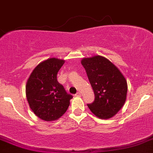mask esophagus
<instances>
[{"label":"esophagus","instance_id":"1","mask_svg":"<svg viewBox=\"0 0 153 153\" xmlns=\"http://www.w3.org/2000/svg\"><path fill=\"white\" fill-rule=\"evenodd\" d=\"M75 96H76V97H81V96H82V94L80 93V92H77Z\"/></svg>","mask_w":153,"mask_h":153}]
</instances>
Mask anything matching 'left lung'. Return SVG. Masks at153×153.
Instances as JSON below:
<instances>
[{
	"mask_svg": "<svg viewBox=\"0 0 153 153\" xmlns=\"http://www.w3.org/2000/svg\"><path fill=\"white\" fill-rule=\"evenodd\" d=\"M81 62L95 96L94 102L88 104V107L100 119L113 117L126 101V78L117 66L101 56L83 58Z\"/></svg>",
	"mask_w": 153,
	"mask_h": 153,
	"instance_id": "8db88e82",
	"label": "left lung"
}]
</instances>
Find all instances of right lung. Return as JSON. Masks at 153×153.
Instances as JSON below:
<instances>
[{"label":"right lung","instance_id":"add662e5","mask_svg":"<svg viewBox=\"0 0 153 153\" xmlns=\"http://www.w3.org/2000/svg\"><path fill=\"white\" fill-rule=\"evenodd\" d=\"M65 60L49 58L39 63L30 74L26 95L33 112L41 120L53 121L66 112L72 98L57 81V73Z\"/></svg>","mask_w":153,"mask_h":153}]
</instances>
